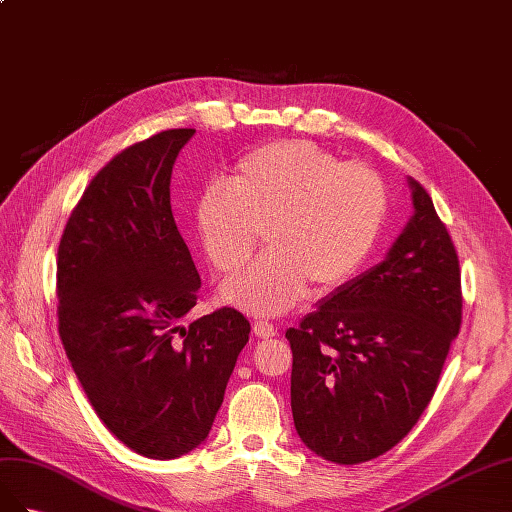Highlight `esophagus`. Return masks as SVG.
I'll return each instance as SVG.
<instances>
[{
  "label": "esophagus",
  "mask_w": 512,
  "mask_h": 512,
  "mask_svg": "<svg viewBox=\"0 0 512 512\" xmlns=\"http://www.w3.org/2000/svg\"><path fill=\"white\" fill-rule=\"evenodd\" d=\"M253 332H255V337H259V339H270L276 334V328L270 324V321H255Z\"/></svg>",
  "instance_id": "1"
}]
</instances>
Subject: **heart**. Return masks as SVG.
Here are the masks:
<instances>
[{"label":"heart","instance_id":"obj_1","mask_svg":"<svg viewBox=\"0 0 512 512\" xmlns=\"http://www.w3.org/2000/svg\"><path fill=\"white\" fill-rule=\"evenodd\" d=\"M388 210L375 169L311 141H272L244 154L227 182L197 203V225L214 270L238 272L259 246L270 251L223 285L225 302L272 317L309 294L345 285L369 257Z\"/></svg>","mask_w":512,"mask_h":512}]
</instances>
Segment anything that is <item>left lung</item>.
Wrapping results in <instances>:
<instances>
[{
	"label": "left lung",
	"instance_id": "1",
	"mask_svg": "<svg viewBox=\"0 0 512 512\" xmlns=\"http://www.w3.org/2000/svg\"><path fill=\"white\" fill-rule=\"evenodd\" d=\"M410 188L414 216L382 264L285 332L296 431L332 463L371 461L412 431L461 328L455 244L425 188Z\"/></svg>",
	"mask_w": 512,
	"mask_h": 512
}]
</instances>
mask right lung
<instances>
[{
    "mask_svg": "<svg viewBox=\"0 0 512 512\" xmlns=\"http://www.w3.org/2000/svg\"><path fill=\"white\" fill-rule=\"evenodd\" d=\"M195 128L133 143L102 167L57 248L60 339L105 427L175 459L206 440L251 324L231 306L180 326L201 287L171 212V171Z\"/></svg>",
    "mask_w": 512,
    "mask_h": 512,
    "instance_id": "obj_1",
    "label": "right lung"
}]
</instances>
